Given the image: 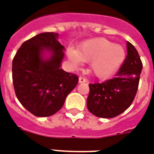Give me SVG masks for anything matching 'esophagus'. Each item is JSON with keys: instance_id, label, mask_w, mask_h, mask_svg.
Returning <instances> with one entry per match:
<instances>
[{"instance_id": "obj_1", "label": "esophagus", "mask_w": 154, "mask_h": 154, "mask_svg": "<svg viewBox=\"0 0 154 154\" xmlns=\"http://www.w3.org/2000/svg\"><path fill=\"white\" fill-rule=\"evenodd\" d=\"M86 81V79H85L84 77H81V76H80V78H79V82H80V83H85Z\"/></svg>"}]
</instances>
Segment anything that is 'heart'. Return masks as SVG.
<instances>
[{
  "label": "heart",
  "mask_w": 154,
  "mask_h": 154,
  "mask_svg": "<svg viewBox=\"0 0 154 154\" xmlns=\"http://www.w3.org/2000/svg\"><path fill=\"white\" fill-rule=\"evenodd\" d=\"M68 60L74 66L82 62H90L92 73L100 79L112 76L123 63L126 57L124 48L103 38L86 40L80 44L77 50L68 49Z\"/></svg>",
  "instance_id": "b5f03b06"
}]
</instances>
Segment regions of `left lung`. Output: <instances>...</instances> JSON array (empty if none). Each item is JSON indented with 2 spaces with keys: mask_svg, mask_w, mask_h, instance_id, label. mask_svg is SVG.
<instances>
[{
  "mask_svg": "<svg viewBox=\"0 0 154 154\" xmlns=\"http://www.w3.org/2000/svg\"><path fill=\"white\" fill-rule=\"evenodd\" d=\"M128 55L115 78L89 84L87 109L98 117L112 118L131 105L139 86L142 62L138 51L127 42Z\"/></svg>",
  "mask_w": 154,
  "mask_h": 154,
  "instance_id": "left-lung-1",
  "label": "left lung"
}]
</instances>
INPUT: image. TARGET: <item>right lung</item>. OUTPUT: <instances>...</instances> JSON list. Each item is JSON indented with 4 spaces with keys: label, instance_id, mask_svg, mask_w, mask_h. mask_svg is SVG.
<instances>
[{
    "label": "right lung",
    "instance_id": "obj_1",
    "mask_svg": "<svg viewBox=\"0 0 154 154\" xmlns=\"http://www.w3.org/2000/svg\"><path fill=\"white\" fill-rule=\"evenodd\" d=\"M58 34L44 32L24 42L13 60V83L20 103L36 116H50L62 109L78 84L76 74L61 68L64 46ZM51 56L45 59L43 53Z\"/></svg>",
    "mask_w": 154,
    "mask_h": 154
}]
</instances>
